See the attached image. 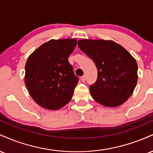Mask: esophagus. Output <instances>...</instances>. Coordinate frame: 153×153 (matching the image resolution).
<instances>
[{"label": "esophagus", "mask_w": 153, "mask_h": 153, "mask_svg": "<svg viewBox=\"0 0 153 153\" xmlns=\"http://www.w3.org/2000/svg\"><path fill=\"white\" fill-rule=\"evenodd\" d=\"M81 80H82V82L85 81V75H82V78H81Z\"/></svg>", "instance_id": "esophagus-1"}]
</instances>
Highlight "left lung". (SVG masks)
I'll return each instance as SVG.
<instances>
[{
  "mask_svg": "<svg viewBox=\"0 0 153 153\" xmlns=\"http://www.w3.org/2000/svg\"><path fill=\"white\" fill-rule=\"evenodd\" d=\"M79 48L94 61L98 70L96 82L90 86L91 96L100 104L116 107L132 94L137 82L136 60L122 46L103 39H80Z\"/></svg>",
  "mask_w": 153,
  "mask_h": 153,
  "instance_id": "1",
  "label": "left lung"
}]
</instances>
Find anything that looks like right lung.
<instances>
[{"label":"right lung","instance_id":"add662e5","mask_svg":"<svg viewBox=\"0 0 153 153\" xmlns=\"http://www.w3.org/2000/svg\"><path fill=\"white\" fill-rule=\"evenodd\" d=\"M76 45L75 38L51 39L28 57L25 85L31 98L43 108L59 109L71 100L78 78L68 59Z\"/></svg>","mask_w":153,"mask_h":153}]
</instances>
